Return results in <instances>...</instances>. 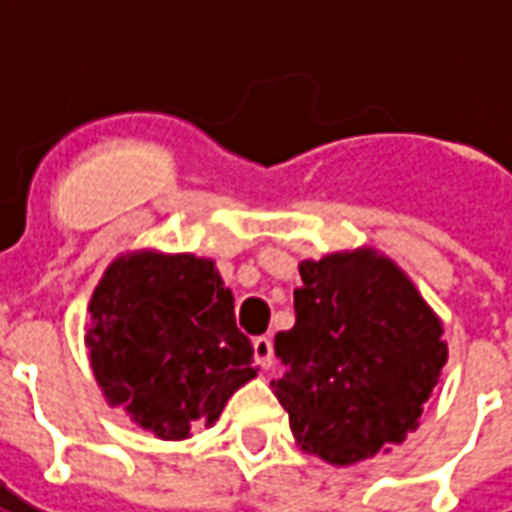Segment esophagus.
Wrapping results in <instances>:
<instances>
[{
	"mask_svg": "<svg viewBox=\"0 0 512 512\" xmlns=\"http://www.w3.org/2000/svg\"><path fill=\"white\" fill-rule=\"evenodd\" d=\"M252 348H255L257 365L263 367V370L274 367V345H271V337H266V334H263V337H255Z\"/></svg>",
	"mask_w": 512,
	"mask_h": 512,
	"instance_id": "esophagus-1",
	"label": "esophagus"
}]
</instances>
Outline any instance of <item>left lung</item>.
<instances>
[{
  "instance_id": "left-lung-1",
  "label": "left lung",
  "mask_w": 512,
  "mask_h": 512,
  "mask_svg": "<svg viewBox=\"0 0 512 512\" xmlns=\"http://www.w3.org/2000/svg\"><path fill=\"white\" fill-rule=\"evenodd\" d=\"M299 274L296 323L274 337L285 373L271 386L301 450L351 466L417 430L447 362L444 329L376 249L304 260Z\"/></svg>"
}]
</instances>
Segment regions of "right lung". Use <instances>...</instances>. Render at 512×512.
<instances>
[{"label":"right lung","mask_w":512,"mask_h":512,"mask_svg":"<svg viewBox=\"0 0 512 512\" xmlns=\"http://www.w3.org/2000/svg\"><path fill=\"white\" fill-rule=\"evenodd\" d=\"M84 343L106 403L167 441L211 428L257 376L233 293L213 260L189 252L117 257L90 299Z\"/></svg>","instance_id":"1"}]
</instances>
